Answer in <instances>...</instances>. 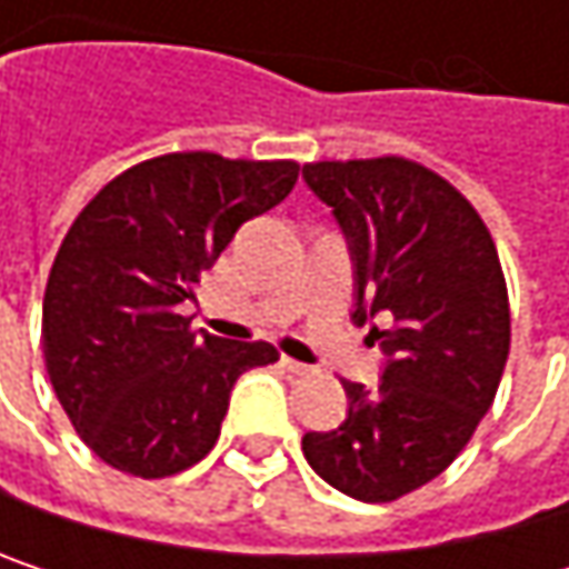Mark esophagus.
<instances>
[{"label": "esophagus", "instance_id": "obj_1", "mask_svg": "<svg viewBox=\"0 0 569 569\" xmlns=\"http://www.w3.org/2000/svg\"><path fill=\"white\" fill-rule=\"evenodd\" d=\"M280 362H283L286 372H292V376H306V372H309V366H306V362H296V359H289V356H283Z\"/></svg>", "mask_w": 569, "mask_h": 569}]
</instances>
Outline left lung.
Segmentation results:
<instances>
[{"mask_svg": "<svg viewBox=\"0 0 569 569\" xmlns=\"http://www.w3.org/2000/svg\"><path fill=\"white\" fill-rule=\"evenodd\" d=\"M302 180L346 237L352 322L386 356L379 389L342 382L346 421L306 431L302 455L336 491L396 501L461 455L498 396L511 349L501 260L478 210L421 164L319 161Z\"/></svg>", "mask_w": 569, "mask_h": 569, "instance_id": "8db88e82", "label": "left lung"}]
</instances>
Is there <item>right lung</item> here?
I'll return each mask as SVG.
<instances>
[{
  "label": "right lung",
  "instance_id": "obj_1",
  "mask_svg": "<svg viewBox=\"0 0 569 569\" xmlns=\"http://www.w3.org/2000/svg\"><path fill=\"white\" fill-rule=\"evenodd\" d=\"M292 161L164 154L114 177L58 247L42 352L81 441L134 478H168L210 455L233 382L280 352L193 332L183 302L233 233L273 210Z\"/></svg>",
  "mask_w": 569,
  "mask_h": 569
}]
</instances>
